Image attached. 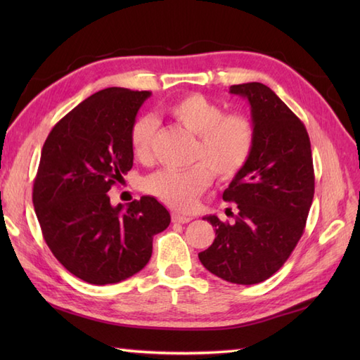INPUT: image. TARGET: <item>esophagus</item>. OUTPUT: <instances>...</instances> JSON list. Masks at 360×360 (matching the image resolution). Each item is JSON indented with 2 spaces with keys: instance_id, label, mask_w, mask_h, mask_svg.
Returning a JSON list of instances; mask_svg holds the SVG:
<instances>
[{
  "instance_id": "34e87169",
  "label": "esophagus",
  "mask_w": 360,
  "mask_h": 360,
  "mask_svg": "<svg viewBox=\"0 0 360 360\" xmlns=\"http://www.w3.org/2000/svg\"><path fill=\"white\" fill-rule=\"evenodd\" d=\"M193 218L192 217H187V215H181V213H172V221L173 223H181V224H186L190 223Z\"/></svg>"
}]
</instances>
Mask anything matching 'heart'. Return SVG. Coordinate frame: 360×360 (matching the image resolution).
<instances>
[{
    "mask_svg": "<svg viewBox=\"0 0 360 360\" xmlns=\"http://www.w3.org/2000/svg\"><path fill=\"white\" fill-rule=\"evenodd\" d=\"M176 124L196 136L192 162L187 170H159L143 181V188L168 207L188 212L196 198L212 184V170L219 179L238 174L254 151L257 129L248 114H226L223 105L202 94H187L167 106ZM156 120L137 116L128 131L129 147L137 160L147 162L153 155Z\"/></svg>",
    "mask_w": 360,
    "mask_h": 360,
    "instance_id": "heart-1",
    "label": "heart"
}]
</instances>
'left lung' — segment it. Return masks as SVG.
<instances>
[{
	"mask_svg": "<svg viewBox=\"0 0 360 360\" xmlns=\"http://www.w3.org/2000/svg\"><path fill=\"white\" fill-rule=\"evenodd\" d=\"M229 91L248 98L255 145L223 193L224 201L236 202L235 221L204 217L217 236L198 257L219 278L255 285L272 277L302 238L314 198V167L307 128L271 88L250 82Z\"/></svg>",
	"mask_w": 360,
	"mask_h": 360,
	"instance_id": "1",
	"label": "left lung"
}]
</instances>
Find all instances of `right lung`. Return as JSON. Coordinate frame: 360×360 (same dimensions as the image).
Segmentation results:
<instances>
[{"instance_id":"right-lung-1","label":"right lung","mask_w":360,"mask_h":360,"mask_svg":"<svg viewBox=\"0 0 360 360\" xmlns=\"http://www.w3.org/2000/svg\"><path fill=\"white\" fill-rule=\"evenodd\" d=\"M150 91L106 88L58 120L46 139L32 202L43 238L68 271L91 285H111L142 271L153 236L170 224L156 198L127 207L110 188L133 167L128 131Z\"/></svg>"}]
</instances>
